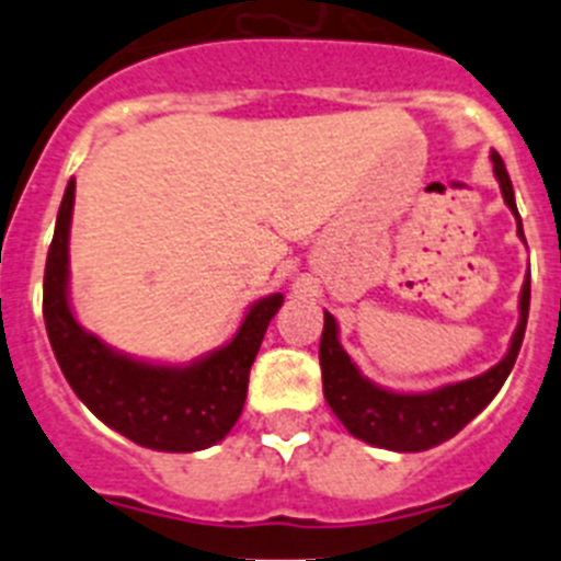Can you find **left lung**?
<instances>
[{"label":"left lung","mask_w":561,"mask_h":561,"mask_svg":"<svg viewBox=\"0 0 561 561\" xmlns=\"http://www.w3.org/2000/svg\"><path fill=\"white\" fill-rule=\"evenodd\" d=\"M492 162L505 205L512 207L514 216H517L514 187L500 153H492ZM517 232L523 236L519 216ZM528 306H531V277H525L523 295H519V325L503 362H497L492 370H485L474 379L444 385V388L430 390V393H390V390L376 388L374 381L365 379L351 362V356L342 351L340 340H336V320L325 311L323 336H320L325 401L351 435L368 440L374 447L396 449V453H421V449L438 447L455 433H460L503 388L505 376L512 374L519 345H523Z\"/></svg>","instance_id":"left-lung-1"}]
</instances>
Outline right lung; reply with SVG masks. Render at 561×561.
Wrapping results in <instances>:
<instances>
[{"mask_svg":"<svg viewBox=\"0 0 561 561\" xmlns=\"http://www.w3.org/2000/svg\"><path fill=\"white\" fill-rule=\"evenodd\" d=\"M76 180L58 207L56 236L44 266V323L69 388L103 424L160 453H196L225 438L244 410L247 381L266 325L284 304L270 295L247 311L238 334L187 368L128 359L78 325L67 300L69 221Z\"/></svg>","mask_w":561,"mask_h":561,"instance_id":"add662e5","label":"right lung"}]
</instances>
